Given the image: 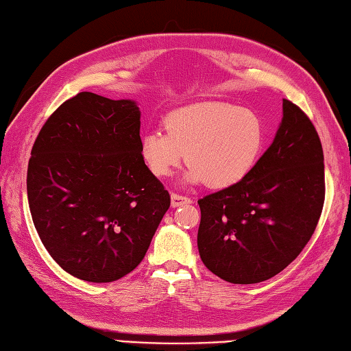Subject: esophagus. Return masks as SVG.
<instances>
[{
  "mask_svg": "<svg viewBox=\"0 0 351 351\" xmlns=\"http://www.w3.org/2000/svg\"><path fill=\"white\" fill-rule=\"evenodd\" d=\"M191 198L184 197V195H178V194H171V206L173 207H178V206H184L189 204Z\"/></svg>",
  "mask_w": 351,
  "mask_h": 351,
  "instance_id": "esophagus-1",
  "label": "esophagus"
}]
</instances>
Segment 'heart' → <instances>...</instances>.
Segmentation results:
<instances>
[{"instance_id":"1","label":"heart","mask_w":351,"mask_h":351,"mask_svg":"<svg viewBox=\"0 0 351 351\" xmlns=\"http://www.w3.org/2000/svg\"><path fill=\"white\" fill-rule=\"evenodd\" d=\"M162 130H148L139 152L148 171L168 177L184 159L186 180L228 188L252 173L265 142L256 112L230 103L206 101L180 107L163 118Z\"/></svg>"}]
</instances>
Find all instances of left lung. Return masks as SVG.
I'll return each instance as SVG.
<instances>
[{
	"label": "left lung",
	"instance_id": "8db88e82",
	"mask_svg": "<svg viewBox=\"0 0 351 351\" xmlns=\"http://www.w3.org/2000/svg\"><path fill=\"white\" fill-rule=\"evenodd\" d=\"M324 194L319 136L306 113L283 99L276 138L252 173L198 199L197 244L206 268L236 285L274 277L312 238Z\"/></svg>",
	"mask_w": 351,
	"mask_h": 351
}]
</instances>
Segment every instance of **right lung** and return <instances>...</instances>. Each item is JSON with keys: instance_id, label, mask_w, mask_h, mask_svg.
Here are the masks:
<instances>
[{"instance_id": "add662e5", "label": "right lung", "mask_w": 351, "mask_h": 351, "mask_svg": "<svg viewBox=\"0 0 351 351\" xmlns=\"http://www.w3.org/2000/svg\"><path fill=\"white\" fill-rule=\"evenodd\" d=\"M132 99L80 92L34 141L27 197L42 244L92 283L115 282L144 259L171 197L142 160Z\"/></svg>"}]
</instances>
